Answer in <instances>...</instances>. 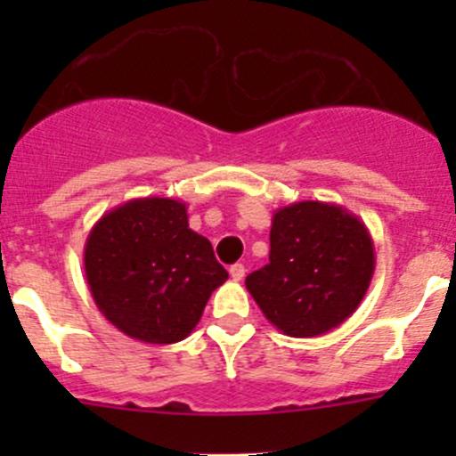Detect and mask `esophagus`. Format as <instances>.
Here are the masks:
<instances>
[{
	"mask_svg": "<svg viewBox=\"0 0 456 456\" xmlns=\"http://www.w3.org/2000/svg\"><path fill=\"white\" fill-rule=\"evenodd\" d=\"M245 265H233L232 269H229V275H232L233 280H236V282H240L242 278H245Z\"/></svg>",
	"mask_w": 456,
	"mask_h": 456,
	"instance_id": "34e87169",
	"label": "esophagus"
}]
</instances>
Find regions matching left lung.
<instances>
[{"instance_id": "obj_1", "label": "left lung", "mask_w": 456, "mask_h": 456, "mask_svg": "<svg viewBox=\"0 0 456 456\" xmlns=\"http://www.w3.org/2000/svg\"><path fill=\"white\" fill-rule=\"evenodd\" d=\"M269 265L247 275V291L289 338H315L348 320L375 271L366 224L335 202L302 200L271 220Z\"/></svg>"}]
</instances>
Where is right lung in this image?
<instances>
[{
    "label": "right lung",
    "instance_id": "obj_1",
    "mask_svg": "<svg viewBox=\"0 0 456 456\" xmlns=\"http://www.w3.org/2000/svg\"><path fill=\"white\" fill-rule=\"evenodd\" d=\"M84 266L105 320L145 344L185 339L229 278L211 242L190 229L185 202L159 196L101 216L86 240Z\"/></svg>",
    "mask_w": 456,
    "mask_h": 456
}]
</instances>
